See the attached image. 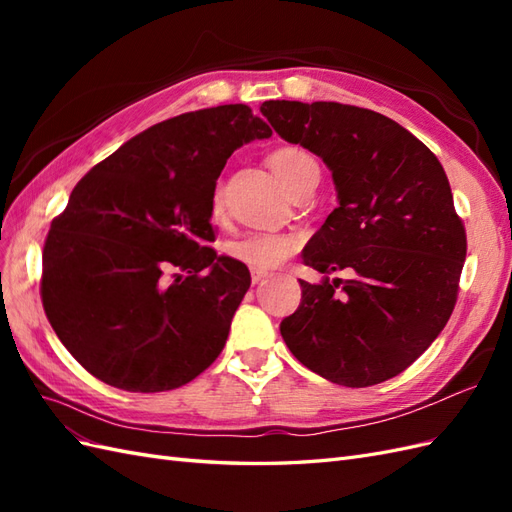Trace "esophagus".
Returning a JSON list of instances; mask_svg holds the SVG:
<instances>
[{
  "label": "esophagus",
  "instance_id": "esophagus-1",
  "mask_svg": "<svg viewBox=\"0 0 512 512\" xmlns=\"http://www.w3.org/2000/svg\"><path fill=\"white\" fill-rule=\"evenodd\" d=\"M267 277H269V273H267V271H262V269H252V284L265 282Z\"/></svg>",
  "mask_w": 512,
  "mask_h": 512
}]
</instances>
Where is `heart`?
Segmentation results:
<instances>
[{
  "mask_svg": "<svg viewBox=\"0 0 512 512\" xmlns=\"http://www.w3.org/2000/svg\"><path fill=\"white\" fill-rule=\"evenodd\" d=\"M316 164L314 158L309 156L307 151L297 149V147H284L271 153L269 166L273 170V175L280 179L286 190H290V185L297 181L303 170L307 166ZM211 209L218 213L222 209V192L220 188L213 192L211 200ZM297 239L292 235H282V232H254V235H247L239 241L230 245V254L232 258H237L245 265H250L254 269H271L282 265V262L297 250Z\"/></svg>",
  "mask_w": 512,
  "mask_h": 512,
  "instance_id": "1",
  "label": "heart"
}]
</instances>
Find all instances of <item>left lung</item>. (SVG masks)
I'll list each match as a JSON object with an SVG mask.
<instances>
[{
	"label": "left lung",
	"instance_id": "obj_1",
	"mask_svg": "<svg viewBox=\"0 0 512 512\" xmlns=\"http://www.w3.org/2000/svg\"><path fill=\"white\" fill-rule=\"evenodd\" d=\"M284 141L333 173L339 207L303 250L307 267L350 280H301L280 331L297 359L335 384L395 378L451 318L466 260V228L438 158L397 121L339 102L260 106Z\"/></svg>",
	"mask_w": 512,
	"mask_h": 512
}]
</instances>
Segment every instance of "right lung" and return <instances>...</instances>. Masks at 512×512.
Segmentation results:
<instances>
[{
  "label": "right lung",
  "instance_id": "add662e5",
  "mask_svg": "<svg viewBox=\"0 0 512 512\" xmlns=\"http://www.w3.org/2000/svg\"><path fill=\"white\" fill-rule=\"evenodd\" d=\"M271 134L245 104L183 113L76 183L44 241L40 294L91 376L160 393L218 359L252 280L243 262L209 247L215 181L232 151Z\"/></svg>",
  "mask_w": 512,
  "mask_h": 512
}]
</instances>
